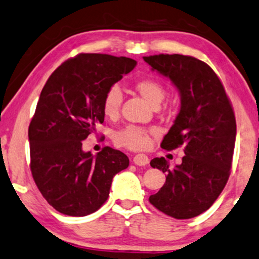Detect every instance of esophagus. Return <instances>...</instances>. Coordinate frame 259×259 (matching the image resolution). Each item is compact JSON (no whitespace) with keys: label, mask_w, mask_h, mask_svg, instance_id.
<instances>
[{"label":"esophagus","mask_w":259,"mask_h":259,"mask_svg":"<svg viewBox=\"0 0 259 259\" xmlns=\"http://www.w3.org/2000/svg\"><path fill=\"white\" fill-rule=\"evenodd\" d=\"M134 163L136 165H147L149 163V158L146 154H137L134 156Z\"/></svg>","instance_id":"esophagus-1"}]
</instances>
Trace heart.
<instances>
[{"label": "heart", "mask_w": 259, "mask_h": 259, "mask_svg": "<svg viewBox=\"0 0 259 259\" xmlns=\"http://www.w3.org/2000/svg\"><path fill=\"white\" fill-rule=\"evenodd\" d=\"M135 91L142 96L146 101L153 106H157L163 101L165 96V89L161 81L150 77H142L134 81ZM123 95L117 85L108 89L102 101L103 113L108 118H116L118 116L120 105H122ZM154 132L146 127L129 124L112 134V140L117 146L127 148L132 150L144 149L149 146L150 137Z\"/></svg>", "instance_id": "obj_1"}]
</instances>
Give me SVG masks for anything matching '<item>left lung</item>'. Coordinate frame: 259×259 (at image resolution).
I'll return each mask as SVG.
<instances>
[{
    "label": "left lung",
    "mask_w": 259,
    "mask_h": 259,
    "mask_svg": "<svg viewBox=\"0 0 259 259\" xmlns=\"http://www.w3.org/2000/svg\"><path fill=\"white\" fill-rule=\"evenodd\" d=\"M143 59L180 92V112L161 147L184 146L186 154L173 169L164 157L150 161L167 177L149 202L171 218H194L211 207L229 180L237 132L232 104L220 78L204 61L181 54Z\"/></svg>",
    "instance_id": "8db88e82"
}]
</instances>
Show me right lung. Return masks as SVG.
<instances>
[{"label":"right lung","instance_id":"obj_1","mask_svg":"<svg viewBox=\"0 0 259 259\" xmlns=\"http://www.w3.org/2000/svg\"><path fill=\"white\" fill-rule=\"evenodd\" d=\"M136 61L110 54L80 53L65 60L41 91L28 127L30 171L54 209L84 217L109 198L112 178L129 165L119 150L104 147L92 156L81 149L86 137L104 122L102 101Z\"/></svg>","mask_w":259,"mask_h":259}]
</instances>
